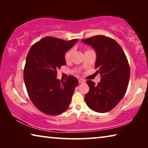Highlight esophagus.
<instances>
[{"mask_svg":"<svg viewBox=\"0 0 148 148\" xmlns=\"http://www.w3.org/2000/svg\"><path fill=\"white\" fill-rule=\"evenodd\" d=\"M79 84H83V83H85L86 82V80L84 79H79Z\"/></svg>","mask_w":148,"mask_h":148,"instance_id":"34e87169","label":"esophagus"}]
</instances>
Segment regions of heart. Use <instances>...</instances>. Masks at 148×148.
Instances as JSON below:
<instances>
[{
  "instance_id": "b5f03b06",
  "label": "heart",
  "mask_w": 148,
  "mask_h": 148,
  "mask_svg": "<svg viewBox=\"0 0 148 148\" xmlns=\"http://www.w3.org/2000/svg\"><path fill=\"white\" fill-rule=\"evenodd\" d=\"M72 53V49H70L66 52V53H65L64 58H65V60H66V61H69V60L71 59Z\"/></svg>"
}]
</instances>
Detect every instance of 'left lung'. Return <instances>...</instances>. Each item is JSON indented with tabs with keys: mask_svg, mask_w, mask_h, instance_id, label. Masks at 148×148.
Masks as SVG:
<instances>
[{
	"mask_svg": "<svg viewBox=\"0 0 148 148\" xmlns=\"http://www.w3.org/2000/svg\"><path fill=\"white\" fill-rule=\"evenodd\" d=\"M95 49V68L101 79L98 84L88 80L89 91L85 101L90 109L104 113L113 109L127 91L130 78V67L123 50L114 39L97 35L82 40Z\"/></svg>",
	"mask_w": 148,
	"mask_h": 148,
	"instance_id": "1",
	"label": "left lung"
}]
</instances>
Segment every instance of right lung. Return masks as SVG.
I'll return each mask as SVG.
<instances>
[{
  "label": "right lung",
  "instance_id": "1",
  "mask_svg": "<svg viewBox=\"0 0 148 148\" xmlns=\"http://www.w3.org/2000/svg\"><path fill=\"white\" fill-rule=\"evenodd\" d=\"M77 40L46 36L31 47L27 56L23 77L29 98L40 111L49 116L67 110L78 84L72 76L64 82L57 78V71L66 64L65 53Z\"/></svg>",
  "mask_w": 148,
  "mask_h": 148
}]
</instances>
